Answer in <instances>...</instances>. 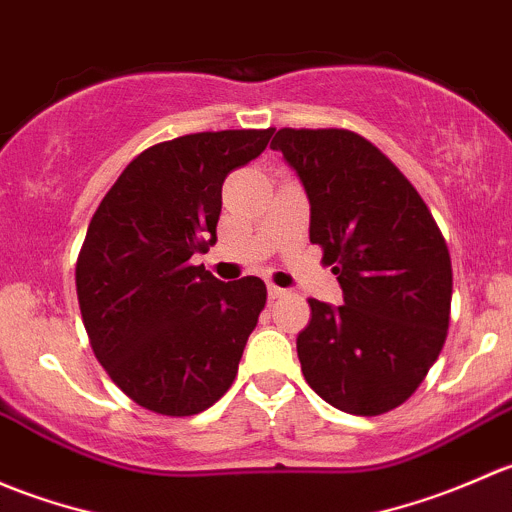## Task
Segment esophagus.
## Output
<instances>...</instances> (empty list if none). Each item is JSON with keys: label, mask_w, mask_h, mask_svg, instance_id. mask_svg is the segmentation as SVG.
Masks as SVG:
<instances>
[{"label": "esophagus", "mask_w": 512, "mask_h": 512, "mask_svg": "<svg viewBox=\"0 0 512 512\" xmlns=\"http://www.w3.org/2000/svg\"><path fill=\"white\" fill-rule=\"evenodd\" d=\"M267 297H270V299H280V297H285V289H282V287H275V285H270V287H267Z\"/></svg>", "instance_id": "obj_1"}]
</instances>
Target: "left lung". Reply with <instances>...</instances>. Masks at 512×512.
Listing matches in <instances>:
<instances>
[{
  "instance_id": "8db88e82",
  "label": "left lung",
  "mask_w": 512,
  "mask_h": 512,
  "mask_svg": "<svg viewBox=\"0 0 512 512\" xmlns=\"http://www.w3.org/2000/svg\"><path fill=\"white\" fill-rule=\"evenodd\" d=\"M275 151L309 198V240L334 265L344 304L309 299L297 337L307 384L334 409L379 416L404 404L441 354L451 319L446 240L406 175L344 128H280Z\"/></svg>"
}]
</instances>
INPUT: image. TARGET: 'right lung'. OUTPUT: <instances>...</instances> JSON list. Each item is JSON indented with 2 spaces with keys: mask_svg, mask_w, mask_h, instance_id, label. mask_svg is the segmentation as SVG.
Wrapping results in <instances>:
<instances>
[{
  "mask_svg": "<svg viewBox=\"0 0 512 512\" xmlns=\"http://www.w3.org/2000/svg\"><path fill=\"white\" fill-rule=\"evenodd\" d=\"M265 131H205L146 148L91 218L76 294L113 384L160 416L210 409L232 386L265 309L260 277L220 282L190 257L215 245L227 173L270 143Z\"/></svg>",
  "mask_w": 512,
  "mask_h": 512,
  "instance_id": "add662e5",
  "label": "right lung"
}]
</instances>
